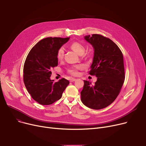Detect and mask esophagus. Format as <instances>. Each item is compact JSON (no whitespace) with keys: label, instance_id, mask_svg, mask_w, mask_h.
Here are the masks:
<instances>
[{"label":"esophagus","instance_id":"esophagus-1","mask_svg":"<svg viewBox=\"0 0 146 146\" xmlns=\"http://www.w3.org/2000/svg\"><path fill=\"white\" fill-rule=\"evenodd\" d=\"M76 80V79H74V78H71V79H70V81L71 82H74Z\"/></svg>","mask_w":146,"mask_h":146}]
</instances>
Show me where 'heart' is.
Returning <instances> with one entry per match:
<instances>
[{"instance_id": "heart-1", "label": "heart", "mask_w": 146, "mask_h": 146, "mask_svg": "<svg viewBox=\"0 0 146 146\" xmlns=\"http://www.w3.org/2000/svg\"><path fill=\"white\" fill-rule=\"evenodd\" d=\"M70 47L74 52L79 54V56H82L85 52L86 48L85 46L83 44H81L79 42H73L70 45ZM64 50L63 47L60 48L57 52V58L58 60H61L64 57ZM82 68L81 65H76L72 66L67 69V72L68 73L73 76H76L78 74V70Z\"/></svg>"}]
</instances>
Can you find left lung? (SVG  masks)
<instances>
[{"label": "left lung", "instance_id": "obj_1", "mask_svg": "<svg viewBox=\"0 0 146 146\" xmlns=\"http://www.w3.org/2000/svg\"><path fill=\"white\" fill-rule=\"evenodd\" d=\"M85 39L94 48L93 62L89 73L96 76L97 80L94 85L84 80L81 101L89 108L101 110L115 100L123 85V54L115 43L102 35H88Z\"/></svg>", "mask_w": 146, "mask_h": 146}]
</instances>
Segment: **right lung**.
I'll use <instances>...</instances> for the list:
<instances>
[{"label":"right lung","mask_w":146,"mask_h":146,"mask_svg":"<svg viewBox=\"0 0 146 146\" xmlns=\"http://www.w3.org/2000/svg\"><path fill=\"white\" fill-rule=\"evenodd\" d=\"M69 38L48 37L37 42L28 54L24 66V82L31 97L43 105L59 100L69 84L62 78L57 82L50 79L52 68L57 66V52Z\"/></svg>","instance_id":"1"}]
</instances>
